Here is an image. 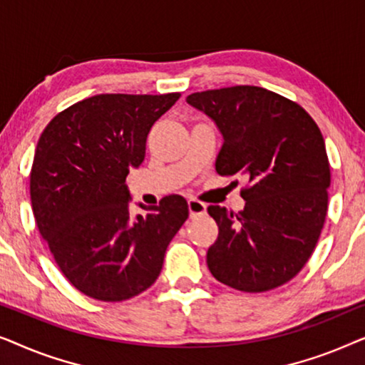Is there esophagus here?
<instances>
[{
  "label": "esophagus",
  "mask_w": 365,
  "mask_h": 365,
  "mask_svg": "<svg viewBox=\"0 0 365 365\" xmlns=\"http://www.w3.org/2000/svg\"><path fill=\"white\" fill-rule=\"evenodd\" d=\"M187 207H189V217H199L206 214V204L197 201V199H189L187 201Z\"/></svg>",
  "instance_id": "1"
}]
</instances>
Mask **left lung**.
<instances>
[{
    "instance_id": "1",
    "label": "left lung",
    "mask_w": 365,
    "mask_h": 365,
    "mask_svg": "<svg viewBox=\"0 0 365 365\" xmlns=\"http://www.w3.org/2000/svg\"><path fill=\"white\" fill-rule=\"evenodd\" d=\"M186 101L222 133L217 174L247 178L241 212L207 207L219 226L209 271L242 292L282 286L306 266L326 222L331 164L321 129L301 104L259 86L209 89Z\"/></svg>"
}]
</instances>
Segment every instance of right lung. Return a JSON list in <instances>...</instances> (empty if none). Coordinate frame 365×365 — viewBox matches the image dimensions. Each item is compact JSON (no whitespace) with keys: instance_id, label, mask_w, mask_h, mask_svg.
<instances>
[{"instance_id":"1","label":"right lung","mask_w":365,"mask_h":365,"mask_svg":"<svg viewBox=\"0 0 365 365\" xmlns=\"http://www.w3.org/2000/svg\"><path fill=\"white\" fill-rule=\"evenodd\" d=\"M181 94H98L54 116L34 153L29 194L39 234L64 277L88 297L128 301L151 287L186 222L179 194L129 216V169L153 124Z\"/></svg>"}]
</instances>
